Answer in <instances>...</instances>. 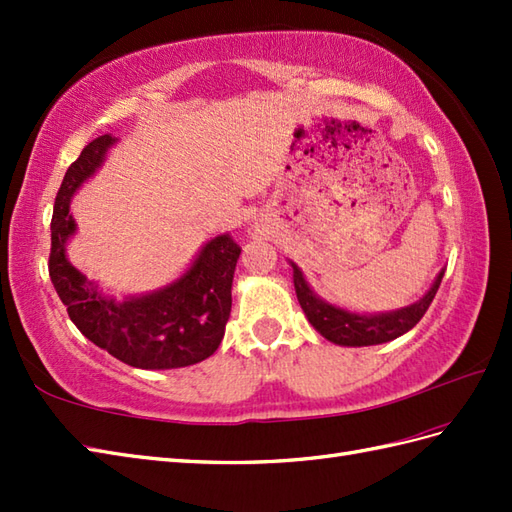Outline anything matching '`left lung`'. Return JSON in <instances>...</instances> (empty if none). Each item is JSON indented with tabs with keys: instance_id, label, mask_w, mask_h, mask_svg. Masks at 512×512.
I'll list each match as a JSON object with an SVG mask.
<instances>
[{
	"instance_id": "8db88e82",
	"label": "left lung",
	"mask_w": 512,
	"mask_h": 512,
	"mask_svg": "<svg viewBox=\"0 0 512 512\" xmlns=\"http://www.w3.org/2000/svg\"><path fill=\"white\" fill-rule=\"evenodd\" d=\"M292 270H295V290H297V299L301 303L303 312H306L308 321L317 328L325 339L336 343V345H347V347H363V345H378V343H387L398 339L400 334L409 332L413 325H416L424 312L429 310L433 297L440 288V281L444 270L438 275V279L433 281L431 290L424 295L418 303H413L409 308H402L396 312H387V314H372V317H365V314H354L341 308H334L330 303L321 301L310 286L303 279L301 270L292 264Z\"/></svg>"
}]
</instances>
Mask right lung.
<instances>
[{
    "label": "right lung",
    "mask_w": 512,
    "mask_h": 512,
    "mask_svg": "<svg viewBox=\"0 0 512 512\" xmlns=\"http://www.w3.org/2000/svg\"><path fill=\"white\" fill-rule=\"evenodd\" d=\"M114 145L110 134L94 138L68 167L54 198L50 222V279L83 336L118 361L140 369L187 367L209 358L222 343L231 317V286L242 250L228 235L211 239L176 284L154 295L114 301L96 292L65 259L74 233L70 198L85 178L101 167Z\"/></svg>",
    "instance_id": "add662e5"
}]
</instances>
